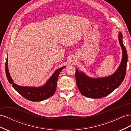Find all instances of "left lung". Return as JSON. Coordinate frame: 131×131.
<instances>
[{
    "label": "left lung",
    "mask_w": 131,
    "mask_h": 131,
    "mask_svg": "<svg viewBox=\"0 0 131 131\" xmlns=\"http://www.w3.org/2000/svg\"><path fill=\"white\" fill-rule=\"evenodd\" d=\"M122 34L118 33V41L122 51L121 62L117 70L108 77L93 78L76 68L75 78L78 89L82 95L90 98H101L108 96L119 86L125 77L127 53L122 42Z\"/></svg>",
    "instance_id": "left-lung-1"
}]
</instances>
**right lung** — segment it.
<instances>
[{
  "label": "right lung",
  "instance_id": "right-lung-1",
  "mask_svg": "<svg viewBox=\"0 0 131 131\" xmlns=\"http://www.w3.org/2000/svg\"><path fill=\"white\" fill-rule=\"evenodd\" d=\"M65 67V66L62 67L61 68L57 69L45 84L40 87L21 86L15 84L9 72L7 56L5 64V72L9 83L18 93L28 100L33 102H40L45 100L53 96L56 90L59 74Z\"/></svg>",
  "mask_w": 131,
  "mask_h": 131
}]
</instances>
